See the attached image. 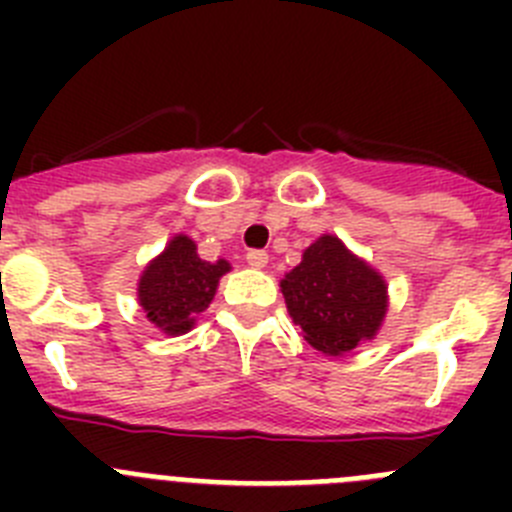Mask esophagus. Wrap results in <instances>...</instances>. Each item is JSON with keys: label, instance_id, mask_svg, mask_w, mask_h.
Returning a JSON list of instances; mask_svg holds the SVG:
<instances>
[{"label": "esophagus", "instance_id": "obj_1", "mask_svg": "<svg viewBox=\"0 0 512 512\" xmlns=\"http://www.w3.org/2000/svg\"><path fill=\"white\" fill-rule=\"evenodd\" d=\"M246 261L251 269H264V266L269 264V253L259 251V248H251V251L246 253Z\"/></svg>", "mask_w": 512, "mask_h": 512}]
</instances>
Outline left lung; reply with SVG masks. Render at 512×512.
I'll return each mask as SVG.
<instances>
[{"label": "left lung", "instance_id": "1", "mask_svg": "<svg viewBox=\"0 0 512 512\" xmlns=\"http://www.w3.org/2000/svg\"><path fill=\"white\" fill-rule=\"evenodd\" d=\"M284 302L312 348L341 356L372 338L387 310V287L377 271L323 235L302 253L282 282Z\"/></svg>", "mask_w": 512, "mask_h": 512}]
</instances>
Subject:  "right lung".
<instances>
[{"mask_svg":"<svg viewBox=\"0 0 512 512\" xmlns=\"http://www.w3.org/2000/svg\"><path fill=\"white\" fill-rule=\"evenodd\" d=\"M230 269L228 261H202L197 246L187 235H176L166 251L143 271L138 284L140 307L148 320L169 336L187 333L194 318L215 297L220 277Z\"/></svg>","mask_w":512,"mask_h":512,"instance_id":"right-lung-1","label":"right lung"}]
</instances>
